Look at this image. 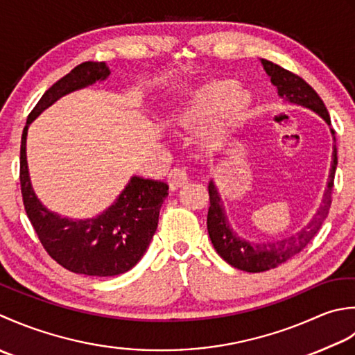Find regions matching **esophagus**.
<instances>
[{"mask_svg":"<svg viewBox=\"0 0 355 355\" xmlns=\"http://www.w3.org/2000/svg\"><path fill=\"white\" fill-rule=\"evenodd\" d=\"M188 182V175L184 168H175L168 175V185L171 190H179Z\"/></svg>","mask_w":355,"mask_h":355,"instance_id":"esophagus-1","label":"esophagus"}]
</instances>
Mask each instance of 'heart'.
<instances>
[{
	"mask_svg": "<svg viewBox=\"0 0 355 355\" xmlns=\"http://www.w3.org/2000/svg\"><path fill=\"white\" fill-rule=\"evenodd\" d=\"M252 103L251 92L239 89L233 79H214L190 92L168 119L184 130L205 122L199 130V142L208 150H219L247 119Z\"/></svg>",
	"mask_w": 355,
	"mask_h": 355,
	"instance_id": "b5f03b06",
	"label": "heart"
}]
</instances>
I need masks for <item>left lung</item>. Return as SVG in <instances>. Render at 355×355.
<instances>
[{
	"label": "left lung",
	"instance_id": "8db88e82",
	"mask_svg": "<svg viewBox=\"0 0 355 355\" xmlns=\"http://www.w3.org/2000/svg\"><path fill=\"white\" fill-rule=\"evenodd\" d=\"M260 62H262L266 75L271 78L272 85L277 89V95L284 99L285 103L305 107L308 110L319 114V116L327 122L331 130L332 141H334V147H332V161L328 185L324 188L323 199L319 209H317L313 219L309 220L306 227H303L299 233L282 239V241L254 243L241 236H237V233L228 222L225 207H223L218 187H216L213 180L208 184L209 208L207 216V227L213 247L227 263L234 266L237 270L247 272H262L271 268H276V266L286 262V260L294 257L295 254H299V252L311 242V239L319 233L322 223L327 219L331 208L332 185H334V176L337 168L336 132L331 128L329 113L320 96L317 95L313 87L306 81H303L300 76L282 69L277 64H274L271 61L260 60Z\"/></svg>",
	"mask_w": 355,
	"mask_h": 355
}]
</instances>
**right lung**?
<instances>
[{"mask_svg":"<svg viewBox=\"0 0 355 355\" xmlns=\"http://www.w3.org/2000/svg\"><path fill=\"white\" fill-rule=\"evenodd\" d=\"M110 75L105 62H83L41 96L21 137L19 180L27 218L49 256L64 268L85 276L110 277L127 272L146 254L156 233L159 211L168 185L161 180L132 176L116 200L92 219H69L50 211L33 191L28 175L26 142L33 119L71 92L85 89Z\"/></svg>","mask_w":355,"mask_h":355,"instance_id":"1","label":"right lung"}]
</instances>
